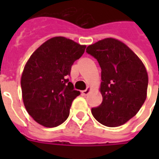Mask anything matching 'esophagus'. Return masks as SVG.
I'll list each match as a JSON object with an SVG mask.
<instances>
[{"mask_svg": "<svg viewBox=\"0 0 159 159\" xmlns=\"http://www.w3.org/2000/svg\"><path fill=\"white\" fill-rule=\"evenodd\" d=\"M90 91H91V89H90L89 87H87V89L84 90V91H82V94L83 95V96H87V95L88 94V93H89V92H90Z\"/></svg>", "mask_w": 159, "mask_h": 159, "instance_id": "esophagus-1", "label": "esophagus"}]
</instances>
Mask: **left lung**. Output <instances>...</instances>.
Listing matches in <instances>:
<instances>
[{
	"label": "left lung",
	"instance_id": "obj_1",
	"mask_svg": "<svg viewBox=\"0 0 159 159\" xmlns=\"http://www.w3.org/2000/svg\"><path fill=\"white\" fill-rule=\"evenodd\" d=\"M102 69V104L92 108L98 122L108 127L123 125L135 116L147 97L148 74L141 60L124 43L112 38L86 50Z\"/></svg>",
	"mask_w": 159,
	"mask_h": 159
}]
</instances>
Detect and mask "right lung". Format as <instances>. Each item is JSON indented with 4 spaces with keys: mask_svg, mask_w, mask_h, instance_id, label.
<instances>
[{
    "mask_svg": "<svg viewBox=\"0 0 159 159\" xmlns=\"http://www.w3.org/2000/svg\"><path fill=\"white\" fill-rule=\"evenodd\" d=\"M80 45L64 37H54L36 49L21 76L26 111L45 127H56L69 116L72 101L80 95L68 77L73 62L84 53Z\"/></svg>",
    "mask_w": 159,
    "mask_h": 159,
    "instance_id": "obj_1",
    "label": "right lung"
}]
</instances>
